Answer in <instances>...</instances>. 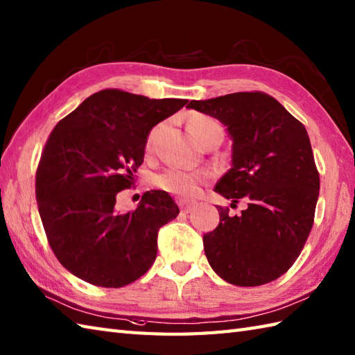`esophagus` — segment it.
I'll return each instance as SVG.
<instances>
[{"mask_svg":"<svg viewBox=\"0 0 355 355\" xmlns=\"http://www.w3.org/2000/svg\"><path fill=\"white\" fill-rule=\"evenodd\" d=\"M177 202H178V206H180V209H182L183 214L192 212V209H193V206H195V205H192V202H187V201H184V200H178Z\"/></svg>","mask_w":355,"mask_h":355,"instance_id":"obj_1","label":"esophagus"}]
</instances>
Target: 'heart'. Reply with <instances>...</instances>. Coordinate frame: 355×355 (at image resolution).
<instances>
[{
    "instance_id": "heart-1",
    "label": "heart",
    "mask_w": 355,
    "mask_h": 355,
    "mask_svg": "<svg viewBox=\"0 0 355 355\" xmlns=\"http://www.w3.org/2000/svg\"><path fill=\"white\" fill-rule=\"evenodd\" d=\"M187 130H189L193 140L197 143H201L206 140L210 135H223V128L218 120L214 117H209L205 114H197L192 116L187 120ZM157 130L150 131L148 135L146 145L148 148L153 143L155 137ZM207 180V175L202 172H193L187 169H178V168H171L164 171L154 178V183L157 187H160L162 191L169 192L172 195H177V197L182 198H193L197 197L202 183Z\"/></svg>"
}]
</instances>
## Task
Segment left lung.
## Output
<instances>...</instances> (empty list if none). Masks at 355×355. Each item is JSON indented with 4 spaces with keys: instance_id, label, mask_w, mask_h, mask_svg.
<instances>
[{
    "instance_id": "left-lung-1",
    "label": "left lung",
    "mask_w": 355,
    "mask_h": 355,
    "mask_svg": "<svg viewBox=\"0 0 355 355\" xmlns=\"http://www.w3.org/2000/svg\"><path fill=\"white\" fill-rule=\"evenodd\" d=\"M187 107L227 126L232 168L215 192L244 198L230 216L218 206L220 224L202 236L210 267L225 282L258 286L281 277L302 252L314 223L320 178L305 126L275 97L233 93Z\"/></svg>"
}]
</instances>
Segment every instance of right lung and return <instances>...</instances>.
Here are the masks:
<instances>
[{"instance_id":"obj_1","label":"right lung","mask_w":355,"mask_h":355,"mask_svg":"<svg viewBox=\"0 0 355 355\" xmlns=\"http://www.w3.org/2000/svg\"><path fill=\"white\" fill-rule=\"evenodd\" d=\"M186 103L108 88L53 128L36 171L37 210L53 253L82 281L120 288L154 263L158 230L180 214L175 201L150 191L120 214L116 197L134 184L150 130Z\"/></svg>"}]
</instances>
